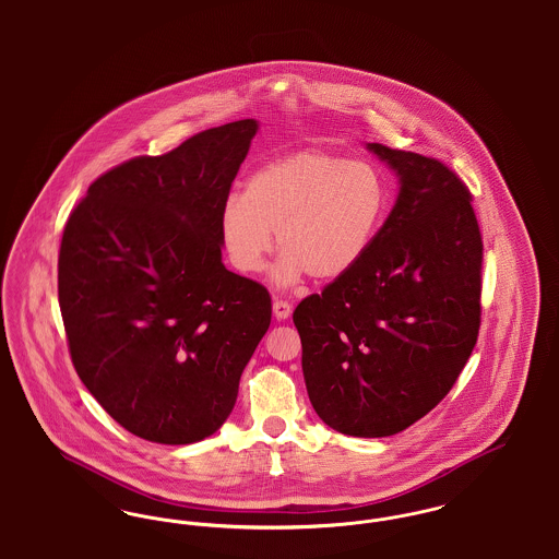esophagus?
Listing matches in <instances>:
<instances>
[{
    "instance_id": "obj_1",
    "label": "esophagus",
    "mask_w": 559,
    "mask_h": 559,
    "mask_svg": "<svg viewBox=\"0 0 559 559\" xmlns=\"http://www.w3.org/2000/svg\"><path fill=\"white\" fill-rule=\"evenodd\" d=\"M272 312H274L276 320H287L292 317V304H287V301H283V299H276V301L272 304Z\"/></svg>"
}]
</instances>
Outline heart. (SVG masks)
I'll return each mask as SVG.
<instances>
[{
	"label": "heart",
	"mask_w": 559,
	"mask_h": 559,
	"mask_svg": "<svg viewBox=\"0 0 559 559\" xmlns=\"http://www.w3.org/2000/svg\"><path fill=\"white\" fill-rule=\"evenodd\" d=\"M388 207L381 171L329 151H299L267 160L230 197L217 228L230 264L242 274L266 266L272 233L283 251L274 281L283 287L310 274L333 283L358 266L374 242Z\"/></svg>",
	"instance_id": "heart-1"
}]
</instances>
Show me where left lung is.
Instances as JSON below:
<instances>
[{
    "label": "left lung",
    "instance_id": "obj_1",
    "mask_svg": "<svg viewBox=\"0 0 559 559\" xmlns=\"http://www.w3.org/2000/svg\"><path fill=\"white\" fill-rule=\"evenodd\" d=\"M399 197L365 260L293 312L320 419L356 438L413 426L451 392L479 329L481 237L440 160L367 144Z\"/></svg>",
    "mask_w": 559,
    "mask_h": 559
}]
</instances>
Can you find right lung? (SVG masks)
I'll use <instances>...</instances> for the list:
<instances>
[{"instance_id":"obj_1","label":"right lung","mask_w":559,"mask_h":559,"mask_svg":"<svg viewBox=\"0 0 559 559\" xmlns=\"http://www.w3.org/2000/svg\"><path fill=\"white\" fill-rule=\"evenodd\" d=\"M255 119L100 176L60 242L58 301L75 371L133 436L192 444L235 408L270 295L222 262L217 219Z\"/></svg>"}]
</instances>
